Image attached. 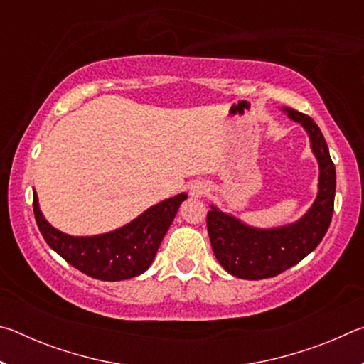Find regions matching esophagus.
Returning <instances> with one entry per match:
<instances>
[{"label": "esophagus", "instance_id": "34e87169", "mask_svg": "<svg viewBox=\"0 0 364 364\" xmlns=\"http://www.w3.org/2000/svg\"><path fill=\"white\" fill-rule=\"evenodd\" d=\"M189 193H191V196H193V197L205 196V194L208 193V186H207V183H204V181H194L193 184H191Z\"/></svg>", "mask_w": 364, "mask_h": 364}]
</instances>
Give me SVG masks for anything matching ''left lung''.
<instances>
[{"instance_id":"8db88e82","label":"left lung","mask_w":364,"mask_h":364,"mask_svg":"<svg viewBox=\"0 0 364 364\" xmlns=\"http://www.w3.org/2000/svg\"><path fill=\"white\" fill-rule=\"evenodd\" d=\"M282 110L310 136L319 164L318 196L299 221L273 230L247 226L212 205L207 213V230L213 254L228 273L241 279L273 278L304 260L323 241L334 212L336 167L321 130L311 117L292 109Z\"/></svg>"}]
</instances>
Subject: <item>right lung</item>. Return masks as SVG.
I'll use <instances>...</instances> for the list:
<instances>
[{"label":"right lung","mask_w":364,"mask_h":364,"mask_svg":"<svg viewBox=\"0 0 364 364\" xmlns=\"http://www.w3.org/2000/svg\"><path fill=\"white\" fill-rule=\"evenodd\" d=\"M188 194H178L147 208L130 223L97 236H69L43 217L33 193V213L49 247L82 273L101 281L130 279L151 267L165 232Z\"/></svg>","instance_id":"1"}]
</instances>
